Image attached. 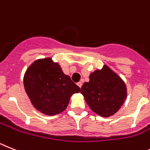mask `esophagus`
Returning <instances> with one entry per match:
<instances>
[{
    "mask_svg": "<svg viewBox=\"0 0 150 150\" xmlns=\"http://www.w3.org/2000/svg\"><path fill=\"white\" fill-rule=\"evenodd\" d=\"M77 85L80 88H81V86H82V82H81V81H79V82L77 83Z\"/></svg>",
    "mask_w": 150,
    "mask_h": 150,
    "instance_id": "34e87169",
    "label": "esophagus"
}]
</instances>
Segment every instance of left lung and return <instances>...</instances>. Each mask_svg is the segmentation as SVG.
<instances>
[{
    "instance_id": "8db88e82",
    "label": "left lung",
    "mask_w": 150,
    "mask_h": 150,
    "mask_svg": "<svg viewBox=\"0 0 150 150\" xmlns=\"http://www.w3.org/2000/svg\"><path fill=\"white\" fill-rule=\"evenodd\" d=\"M89 79L83 84L81 94L91 110L103 117L115 114L127 97L124 80L107 65L91 73Z\"/></svg>"
}]
</instances>
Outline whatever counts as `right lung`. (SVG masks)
Here are the masks:
<instances>
[{
    "mask_svg": "<svg viewBox=\"0 0 150 150\" xmlns=\"http://www.w3.org/2000/svg\"><path fill=\"white\" fill-rule=\"evenodd\" d=\"M25 91L36 110L48 116L59 114L66 109L72 94L80 88L64 74L61 66L52 58L34 61L23 76Z\"/></svg>",
    "mask_w": 150,
    "mask_h": 150,
    "instance_id": "1",
    "label": "right lung"
}]
</instances>
